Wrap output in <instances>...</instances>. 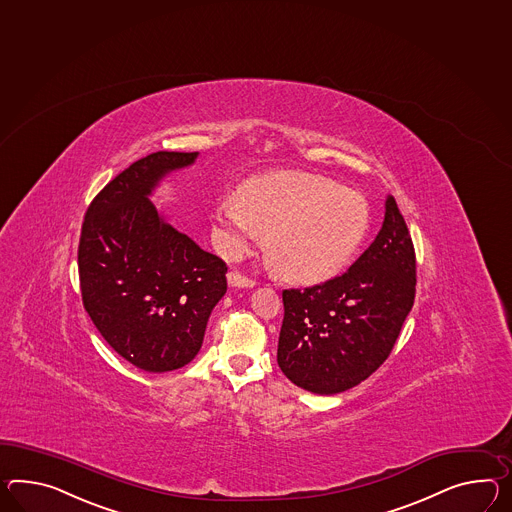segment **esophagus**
<instances>
[{
  "instance_id": "obj_1",
  "label": "esophagus",
  "mask_w": 512,
  "mask_h": 512,
  "mask_svg": "<svg viewBox=\"0 0 512 512\" xmlns=\"http://www.w3.org/2000/svg\"><path fill=\"white\" fill-rule=\"evenodd\" d=\"M227 283L235 288L255 287V281H253V279L246 277V275L238 274V272H229V274H227Z\"/></svg>"
}]
</instances>
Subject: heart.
Masks as SVG:
<instances>
[{"instance_id": "b5f03b06", "label": "heart", "mask_w": 512, "mask_h": 512, "mask_svg": "<svg viewBox=\"0 0 512 512\" xmlns=\"http://www.w3.org/2000/svg\"><path fill=\"white\" fill-rule=\"evenodd\" d=\"M368 203L359 192L320 175H264L242 183L214 224L225 255L237 257L266 235L264 255L275 274L320 283L338 274L366 235Z\"/></svg>"}]
</instances>
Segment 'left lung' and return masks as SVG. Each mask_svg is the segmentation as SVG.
Instances as JSON below:
<instances>
[{
    "label": "left lung",
    "instance_id": "obj_1",
    "mask_svg": "<svg viewBox=\"0 0 512 512\" xmlns=\"http://www.w3.org/2000/svg\"><path fill=\"white\" fill-rule=\"evenodd\" d=\"M414 292V246L396 200L388 196L379 235L346 274L283 290L279 368L294 385L322 396L359 385L387 361Z\"/></svg>",
    "mask_w": 512,
    "mask_h": 512
}]
</instances>
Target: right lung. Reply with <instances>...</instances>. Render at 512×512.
Masks as SVG:
<instances>
[{"mask_svg": "<svg viewBox=\"0 0 512 512\" xmlns=\"http://www.w3.org/2000/svg\"><path fill=\"white\" fill-rule=\"evenodd\" d=\"M198 151H157L116 175L92 200L77 264L83 305L107 344L144 372L192 361L227 290L225 262L164 220L148 198Z\"/></svg>", "mask_w": 512, "mask_h": 512, "instance_id": "obj_1", "label": "right lung"}]
</instances>
